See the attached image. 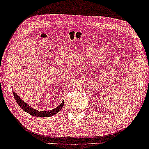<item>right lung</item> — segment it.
I'll return each instance as SVG.
<instances>
[{
  "label": "right lung",
  "instance_id": "add662e5",
  "mask_svg": "<svg viewBox=\"0 0 149 149\" xmlns=\"http://www.w3.org/2000/svg\"><path fill=\"white\" fill-rule=\"evenodd\" d=\"M13 96L15 99L17 103L19 104V107H21L24 111H25L27 113L30 114L31 115H33L35 117H51V116L54 115L55 114L58 113L60 110L63 107V104H64V102L62 101V102L58 107H56V108L52 109V110H48V111H38L37 109H35L32 108L31 106H29L27 104L26 102H24L20 97L17 95V93L14 92V91H13Z\"/></svg>",
  "mask_w": 149,
  "mask_h": 149
}]
</instances>
